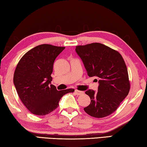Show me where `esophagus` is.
<instances>
[{"mask_svg": "<svg viewBox=\"0 0 147 147\" xmlns=\"http://www.w3.org/2000/svg\"><path fill=\"white\" fill-rule=\"evenodd\" d=\"M74 92H75V93L77 94V95H80V94H82L84 93V91H79V90H78V89H76V90L74 91Z\"/></svg>", "mask_w": 147, "mask_h": 147, "instance_id": "obj_1", "label": "esophagus"}]
</instances>
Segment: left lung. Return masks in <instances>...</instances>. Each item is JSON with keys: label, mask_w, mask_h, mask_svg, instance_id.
Returning <instances> with one entry per match:
<instances>
[{"label": "left lung", "mask_w": 147, "mask_h": 147, "mask_svg": "<svg viewBox=\"0 0 147 147\" xmlns=\"http://www.w3.org/2000/svg\"><path fill=\"white\" fill-rule=\"evenodd\" d=\"M76 52L82 60L88 75L97 77L99 83L98 91H86L91 103L84 108V111L95 118L111 115L119 108L130 89L123 58L118 51L99 43L76 46Z\"/></svg>", "instance_id": "obj_1"}]
</instances>
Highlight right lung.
Returning a JSON list of instances; mask_svg holds the SVG:
<instances>
[{
  "label": "right lung",
  "mask_w": 147,
  "mask_h": 147,
  "mask_svg": "<svg viewBox=\"0 0 147 147\" xmlns=\"http://www.w3.org/2000/svg\"><path fill=\"white\" fill-rule=\"evenodd\" d=\"M65 47L42 44L30 50L17 63L13 83L20 99L32 113L46 115L59 106L64 94L74 89L58 91L51 84L56 57Z\"/></svg>",
  "instance_id": "1"
}]
</instances>
